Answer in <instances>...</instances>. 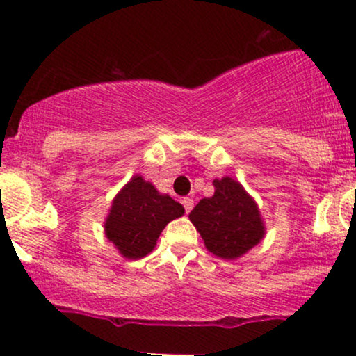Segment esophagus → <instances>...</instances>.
I'll use <instances>...</instances> for the list:
<instances>
[{
	"label": "esophagus",
	"instance_id": "34e87169",
	"mask_svg": "<svg viewBox=\"0 0 356 356\" xmlns=\"http://www.w3.org/2000/svg\"><path fill=\"white\" fill-rule=\"evenodd\" d=\"M182 206H184V209H186V212L187 214H189V212L192 211V207H194V201H192L191 197H182Z\"/></svg>",
	"mask_w": 356,
	"mask_h": 356
}]
</instances>
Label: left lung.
Listing matches in <instances>:
<instances>
[{"label": "left lung", "instance_id": "left-lung-1", "mask_svg": "<svg viewBox=\"0 0 356 356\" xmlns=\"http://www.w3.org/2000/svg\"><path fill=\"white\" fill-rule=\"evenodd\" d=\"M207 251L222 259H238L264 238V222L254 199L231 177L216 179L214 195L191 211Z\"/></svg>", "mask_w": 356, "mask_h": 356}]
</instances>
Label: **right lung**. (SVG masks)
Returning a JSON list of instances; mask_svg holds the SVG:
<instances>
[{
  "instance_id": "add662e5",
  "label": "right lung",
  "mask_w": 356,
  "mask_h": 356,
  "mask_svg": "<svg viewBox=\"0 0 356 356\" xmlns=\"http://www.w3.org/2000/svg\"><path fill=\"white\" fill-rule=\"evenodd\" d=\"M182 214L181 204L136 175L113 199L105 236L127 259H140L155 248L167 224Z\"/></svg>"
}]
</instances>
